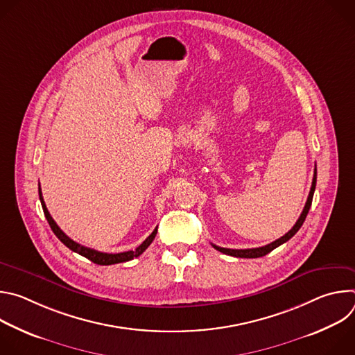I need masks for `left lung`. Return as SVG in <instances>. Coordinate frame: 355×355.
<instances>
[{"label": "left lung", "mask_w": 355, "mask_h": 355, "mask_svg": "<svg viewBox=\"0 0 355 355\" xmlns=\"http://www.w3.org/2000/svg\"><path fill=\"white\" fill-rule=\"evenodd\" d=\"M316 168H315V174H313V181H312V188H311V192H309V196H308V200L305 204V208H303L299 219L296 220V223L293 225V227L286 233L284 234L282 237H279L278 240L267 244V245H263V247H257V248H244V250H233V248H223V247H219L216 244H212L214 248H216L218 251L223 252V254H227V256H233V257H240V259H257V257H263L266 254H268L270 251H272L274 248H277L278 245L284 244L285 241H288L292 236H295V233L300 229V226L303 225V222H305L306 216H308V212L311 209V205H312V199H313V193H315V188H316Z\"/></svg>", "instance_id": "left-lung-1"}]
</instances>
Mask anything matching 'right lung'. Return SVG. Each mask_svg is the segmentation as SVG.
I'll use <instances>...</instances> for the list:
<instances>
[{
	"instance_id": "right-lung-1",
	"label": "right lung",
	"mask_w": 355,
	"mask_h": 355,
	"mask_svg": "<svg viewBox=\"0 0 355 355\" xmlns=\"http://www.w3.org/2000/svg\"><path fill=\"white\" fill-rule=\"evenodd\" d=\"M39 199H40V204H42V208H43V212H44V216L50 225V227H52L53 233L58 236V239L66 245L69 247L71 251L74 252H78L80 256L88 259L89 261L98 264V266H111V264H118V263H125V261H129V260H133L135 257H139L141 252L151 244V241L155 240L156 234H157V227L153 230V233H151L136 250H130V251H123V252H118V254H110V252H101V251H96V250H92V248H88V247H84L78 243H76L74 240H71L67 234H64V232L56 225V222L53 220V218L50 216L46 205H44V200H43V196H42V191H40V185H39Z\"/></svg>"
}]
</instances>
